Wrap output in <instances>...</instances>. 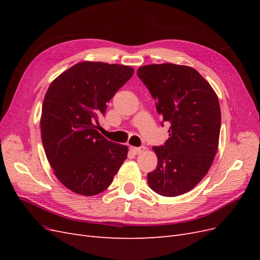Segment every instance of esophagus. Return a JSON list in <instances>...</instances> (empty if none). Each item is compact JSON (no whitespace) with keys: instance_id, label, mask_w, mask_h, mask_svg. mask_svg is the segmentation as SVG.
<instances>
[{"instance_id":"34e87169","label":"esophagus","mask_w":260,"mask_h":260,"mask_svg":"<svg viewBox=\"0 0 260 260\" xmlns=\"http://www.w3.org/2000/svg\"><path fill=\"white\" fill-rule=\"evenodd\" d=\"M131 151L135 153V154H141L142 152H144L145 146H139V147H135V146H131L130 147Z\"/></svg>"}]
</instances>
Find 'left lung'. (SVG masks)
Instances as JSON below:
<instances>
[{
    "mask_svg": "<svg viewBox=\"0 0 260 260\" xmlns=\"http://www.w3.org/2000/svg\"><path fill=\"white\" fill-rule=\"evenodd\" d=\"M156 102L161 125L169 122V138L154 146L157 167L147 182L162 196L188 192L206 176L217 153L221 112L210 84L192 67L154 64L138 69Z\"/></svg>",
    "mask_w": 260,
    "mask_h": 260,
    "instance_id": "left-lung-1",
    "label": "left lung"
}]
</instances>
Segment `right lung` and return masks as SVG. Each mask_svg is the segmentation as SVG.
<instances>
[{
  "mask_svg": "<svg viewBox=\"0 0 260 260\" xmlns=\"http://www.w3.org/2000/svg\"><path fill=\"white\" fill-rule=\"evenodd\" d=\"M129 66L82 61L59 75L44 96L41 137L54 174L70 191L96 195L111 185L128 147L96 130L107 103L133 75Z\"/></svg>",
  "mask_w": 260,
  "mask_h": 260,
  "instance_id": "obj_1",
  "label": "right lung"
}]
</instances>
